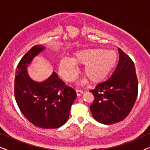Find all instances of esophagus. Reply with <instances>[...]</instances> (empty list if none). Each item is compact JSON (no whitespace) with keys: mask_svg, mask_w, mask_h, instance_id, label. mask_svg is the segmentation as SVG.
Listing matches in <instances>:
<instances>
[{"mask_svg":"<svg viewBox=\"0 0 150 150\" xmlns=\"http://www.w3.org/2000/svg\"><path fill=\"white\" fill-rule=\"evenodd\" d=\"M76 93H77V96H81L82 94L83 93V91H81V90L79 89H76Z\"/></svg>","mask_w":150,"mask_h":150,"instance_id":"34e87169","label":"esophagus"}]
</instances>
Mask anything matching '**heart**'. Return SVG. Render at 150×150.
<instances>
[{
	"label": "heart",
	"instance_id": "1",
	"mask_svg": "<svg viewBox=\"0 0 150 150\" xmlns=\"http://www.w3.org/2000/svg\"><path fill=\"white\" fill-rule=\"evenodd\" d=\"M117 54L112 50L87 48L74 54L73 59L64 57L59 63V73L63 79L72 82L76 79V65H85L83 74L93 83H99L109 74L115 66Z\"/></svg>",
	"mask_w": 150,
	"mask_h": 150
}]
</instances>
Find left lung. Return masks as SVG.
Listing matches in <instances>:
<instances>
[{"label":"left lung","instance_id":"1","mask_svg":"<svg viewBox=\"0 0 150 150\" xmlns=\"http://www.w3.org/2000/svg\"><path fill=\"white\" fill-rule=\"evenodd\" d=\"M119 62L107 81L91 90L94 101L90 106L98 122L109 125L124 120L134 106L138 93V80L130 57L118 48Z\"/></svg>","mask_w":150,"mask_h":150}]
</instances>
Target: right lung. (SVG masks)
Listing matches in <instances>:
<instances>
[{"instance_id":"add662e5","label":"right lung","mask_w":150,"mask_h":150,"mask_svg":"<svg viewBox=\"0 0 150 150\" xmlns=\"http://www.w3.org/2000/svg\"><path fill=\"white\" fill-rule=\"evenodd\" d=\"M44 50V46L36 45L21 59L16 69L14 94L20 111L30 123L42 128H58L67 122L77 95L54 71L40 83L29 77L28 65Z\"/></svg>"}]
</instances>
